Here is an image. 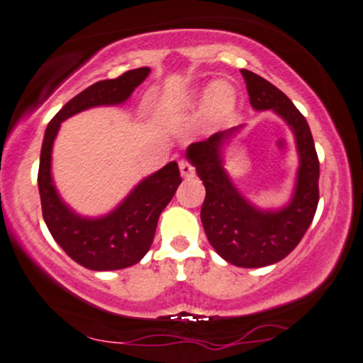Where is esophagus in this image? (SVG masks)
<instances>
[{
	"label": "esophagus",
	"mask_w": 363,
	"mask_h": 363,
	"mask_svg": "<svg viewBox=\"0 0 363 363\" xmlns=\"http://www.w3.org/2000/svg\"><path fill=\"white\" fill-rule=\"evenodd\" d=\"M179 169H181L182 177H193L194 176V167L189 160H186V159L179 160Z\"/></svg>",
	"instance_id": "1"
}]
</instances>
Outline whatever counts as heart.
Listing matches in <instances>:
<instances>
[{"label": "heart", "mask_w": 363, "mask_h": 363, "mask_svg": "<svg viewBox=\"0 0 363 363\" xmlns=\"http://www.w3.org/2000/svg\"><path fill=\"white\" fill-rule=\"evenodd\" d=\"M206 106L209 111V116L213 120H220L228 115L235 106V93L233 89L225 82H218L209 89L206 96Z\"/></svg>", "instance_id": "heart-1"}]
</instances>
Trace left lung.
<instances>
[{
	"label": "left lung",
	"instance_id": "obj_1",
	"mask_svg": "<svg viewBox=\"0 0 363 363\" xmlns=\"http://www.w3.org/2000/svg\"><path fill=\"white\" fill-rule=\"evenodd\" d=\"M250 104L257 111L274 110L287 121L299 152V170L291 203L277 211H262L238 193L223 169L221 148L237 128L218 132L187 147V159L206 187L201 208L206 237L226 262L237 267H265L298 247L311 225L320 201V160L306 118L292 101L264 77L242 69Z\"/></svg>",
	"mask_w": 363,
	"mask_h": 363
}]
</instances>
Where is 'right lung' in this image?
<instances>
[{
    "mask_svg": "<svg viewBox=\"0 0 363 363\" xmlns=\"http://www.w3.org/2000/svg\"><path fill=\"white\" fill-rule=\"evenodd\" d=\"M148 74L150 69L140 67L116 79L94 82L64 104L45 130L38 167L43 220L62 250L86 269L118 270L142 260L154 242L160 213L174 198L182 177L177 162H169L143 179L110 215L94 220L82 218L57 194L50 174L52 145L64 120L87 108L125 103Z\"/></svg>",
    "mask_w": 363,
    "mask_h": 363,
    "instance_id": "1",
    "label": "right lung"
}]
</instances>
